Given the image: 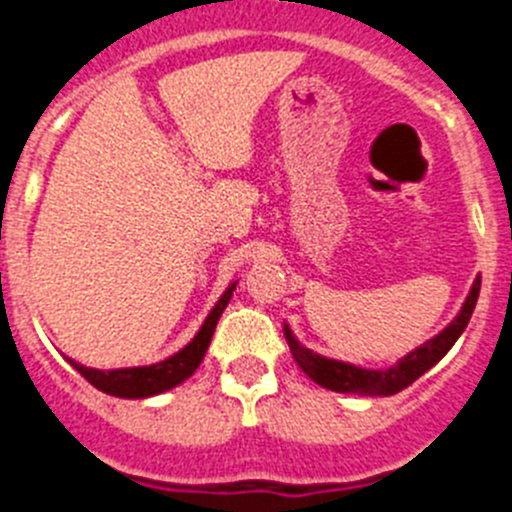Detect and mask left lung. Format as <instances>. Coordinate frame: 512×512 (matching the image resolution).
I'll return each mask as SVG.
<instances>
[{
	"label": "left lung",
	"instance_id": "left-lung-1",
	"mask_svg": "<svg viewBox=\"0 0 512 512\" xmlns=\"http://www.w3.org/2000/svg\"><path fill=\"white\" fill-rule=\"evenodd\" d=\"M480 283L482 278L477 275L472 288H469L467 298H464L462 308H459V313L451 319V324L444 331L431 336L421 347L411 349L403 359L390 365L388 370H367V367H359L352 365V362H342V359H331L319 352H313V349L303 347L298 342V336L293 334V329L288 324H283L285 342H288L290 354L298 362V367L313 382H319L321 388L336 390V393L370 395V398H377V395H395L403 388H408L411 382H416L423 372L431 370L454 347V342L462 336L469 319H472V311L477 306V298H480Z\"/></svg>",
	"mask_w": 512,
	"mask_h": 512
}]
</instances>
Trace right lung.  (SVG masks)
<instances>
[{"mask_svg": "<svg viewBox=\"0 0 512 512\" xmlns=\"http://www.w3.org/2000/svg\"><path fill=\"white\" fill-rule=\"evenodd\" d=\"M237 288V280L227 285L219 301L214 303V308L209 311V316L204 319L201 329L196 331L191 342L183 349H178L176 354L153 362V365H140V367H117V370H96V367L78 365L73 359H68L73 365V370H78L86 380L94 385L101 393L114 395V398H127V400H140V398H153V395L165 393V390H173L176 385L186 382L193 372L199 370V365L204 362V354L211 344V336H214L216 324H219V316L224 313L227 303L232 301V293Z\"/></svg>", "mask_w": 512, "mask_h": 512, "instance_id": "1", "label": "right lung"}]
</instances>
